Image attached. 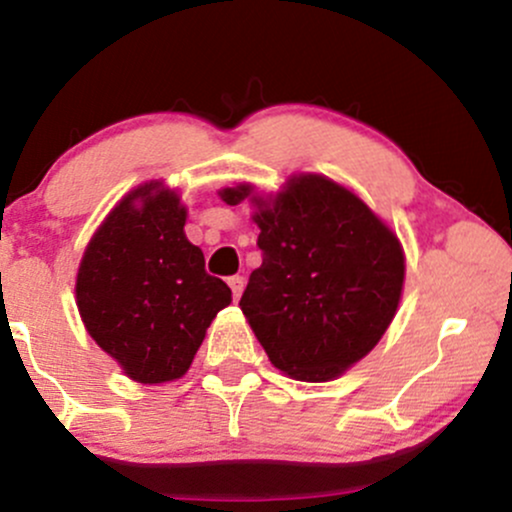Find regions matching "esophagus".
<instances>
[{
	"instance_id": "34e87169",
	"label": "esophagus",
	"mask_w": 512,
	"mask_h": 512,
	"mask_svg": "<svg viewBox=\"0 0 512 512\" xmlns=\"http://www.w3.org/2000/svg\"><path fill=\"white\" fill-rule=\"evenodd\" d=\"M228 286H231V291H233V298H240V293H243V286H245V279L243 276H231V279H228Z\"/></svg>"
}]
</instances>
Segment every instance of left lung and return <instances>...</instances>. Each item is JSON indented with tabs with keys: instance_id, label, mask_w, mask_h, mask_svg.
<instances>
[{
	"instance_id": "8db88e82",
	"label": "left lung",
	"mask_w": 512,
	"mask_h": 512,
	"mask_svg": "<svg viewBox=\"0 0 512 512\" xmlns=\"http://www.w3.org/2000/svg\"><path fill=\"white\" fill-rule=\"evenodd\" d=\"M219 197L255 207L262 264L240 310L272 366L327 383L368 356L402 301L397 233L356 192L317 173L291 175L276 195L238 182Z\"/></svg>"
}]
</instances>
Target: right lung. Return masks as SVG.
Here are the masks:
<instances>
[{"instance_id": "add662e5", "label": "right lung", "mask_w": 512, "mask_h": 512, "mask_svg": "<svg viewBox=\"0 0 512 512\" xmlns=\"http://www.w3.org/2000/svg\"><path fill=\"white\" fill-rule=\"evenodd\" d=\"M187 207L163 180L134 187L88 240L76 272L86 332L127 378L173 383L192 366L231 289L185 236Z\"/></svg>"}]
</instances>
